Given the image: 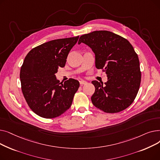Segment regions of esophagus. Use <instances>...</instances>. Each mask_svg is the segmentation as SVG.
I'll list each match as a JSON object with an SVG mask.
<instances>
[{"label": "esophagus", "instance_id": "esophagus-1", "mask_svg": "<svg viewBox=\"0 0 160 160\" xmlns=\"http://www.w3.org/2000/svg\"><path fill=\"white\" fill-rule=\"evenodd\" d=\"M86 83H87V82H86V81H84V80H80V84L81 86L86 84Z\"/></svg>", "mask_w": 160, "mask_h": 160}]
</instances>
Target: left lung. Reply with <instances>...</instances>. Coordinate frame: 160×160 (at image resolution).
<instances>
[{
	"label": "left lung",
	"instance_id": "obj_1",
	"mask_svg": "<svg viewBox=\"0 0 160 160\" xmlns=\"http://www.w3.org/2000/svg\"><path fill=\"white\" fill-rule=\"evenodd\" d=\"M88 45L95 54V66L106 72L108 81H92L95 91L93 104L106 113H118L130 106L140 86L141 73L138 56L130 42L107 30L80 36L78 44Z\"/></svg>",
	"mask_w": 160,
	"mask_h": 160
}]
</instances>
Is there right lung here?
<instances>
[{
    "label": "right lung",
    "instance_id": "1",
    "mask_svg": "<svg viewBox=\"0 0 160 160\" xmlns=\"http://www.w3.org/2000/svg\"><path fill=\"white\" fill-rule=\"evenodd\" d=\"M78 38L48 41L32 48L25 57L20 71L21 89L28 106L38 115L55 118L71 107L80 83L73 78L60 83L55 74L59 67H65Z\"/></svg>",
    "mask_w": 160,
    "mask_h": 160
}]
</instances>
